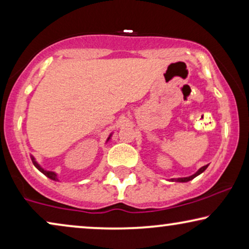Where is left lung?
<instances>
[{
  "label": "left lung",
  "mask_w": 249,
  "mask_h": 249,
  "mask_svg": "<svg viewBox=\"0 0 249 249\" xmlns=\"http://www.w3.org/2000/svg\"><path fill=\"white\" fill-rule=\"evenodd\" d=\"M207 166H209V164L202 166V168L197 170V171L194 173V175L189 176V177H183V178H172L170 180H171V181H173V182H188V181H190V180H193L194 178H196L197 176H199L200 173H203L204 171H205V170L207 169Z\"/></svg>",
  "instance_id": "left-lung-1"
}]
</instances>
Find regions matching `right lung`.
Returning <instances> with one entry per match:
<instances>
[{
	"instance_id": "obj_1",
	"label": "right lung",
	"mask_w": 249,
	"mask_h": 249,
	"mask_svg": "<svg viewBox=\"0 0 249 249\" xmlns=\"http://www.w3.org/2000/svg\"><path fill=\"white\" fill-rule=\"evenodd\" d=\"M112 135H113V132H111V134L108 135V137H107V142L111 141V137H112ZM30 159H32V161H33V164L36 166V169H38L39 171L43 173V175H45V176L47 177V178H50L51 180H54V181H60L59 178H57V173H56V172H54V171H49V170L44 169L43 166L40 165L39 163L36 161L35 156H33L32 154H30Z\"/></svg>"
}]
</instances>
